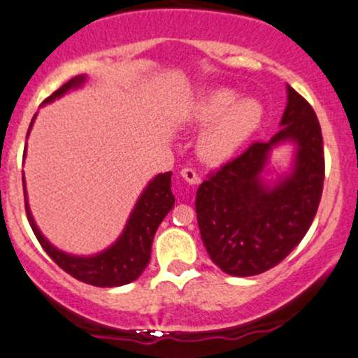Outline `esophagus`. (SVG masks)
<instances>
[{
	"instance_id": "34e87169",
	"label": "esophagus",
	"mask_w": 358,
	"mask_h": 358,
	"mask_svg": "<svg viewBox=\"0 0 358 358\" xmlns=\"http://www.w3.org/2000/svg\"><path fill=\"white\" fill-rule=\"evenodd\" d=\"M180 175H182V178L187 183H190V185H199L200 183V176L196 175V171L193 170V168H183V170L180 171Z\"/></svg>"
}]
</instances>
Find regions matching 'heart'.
<instances>
[{
    "mask_svg": "<svg viewBox=\"0 0 358 358\" xmlns=\"http://www.w3.org/2000/svg\"><path fill=\"white\" fill-rule=\"evenodd\" d=\"M264 109L254 97L236 99L231 89L205 90L188 109V121L203 126L196 139V153L210 165L229 162L262 124Z\"/></svg>",
    "mask_w": 358,
    "mask_h": 358,
    "instance_id": "obj_1",
    "label": "heart"
}]
</instances>
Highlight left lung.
<instances>
[{"label": "left lung", "mask_w": 358, "mask_h": 358, "mask_svg": "<svg viewBox=\"0 0 358 358\" xmlns=\"http://www.w3.org/2000/svg\"><path fill=\"white\" fill-rule=\"evenodd\" d=\"M297 145L294 171L271 187L262 171L274 145ZM324 180L322 127L305 97L287 85L281 129L252 143L196 190L195 210L208 256L231 276H256L301 242L318 210Z\"/></svg>", "instance_id": "left-lung-1"}]
</instances>
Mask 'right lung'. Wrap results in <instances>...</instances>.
<instances>
[{
  "label": "right lung",
  "instance_id": "obj_1",
  "mask_svg": "<svg viewBox=\"0 0 358 358\" xmlns=\"http://www.w3.org/2000/svg\"><path fill=\"white\" fill-rule=\"evenodd\" d=\"M84 76L73 77V79L65 82L60 89H57L50 97H47L45 102L55 101L57 97L64 96L71 89L79 87V85L84 84ZM34 121L35 116L31 119V124H34ZM28 133H30V129H28ZM23 192L24 210H27L28 222H30L31 231H34L45 252L65 273L71 274L72 278L99 287L122 286L131 281H136L141 276V273L146 269L148 262H150L151 244H153V237L156 231H158V225L162 224L166 213L175 205V196L171 193V171L159 173L151 180L150 185L145 188V192L138 199L136 205H134V210L131 212L129 220H127L126 229L122 231L121 237L109 249L102 250V252L96 254V256L80 257L62 252V250L53 248L50 242L45 239L30 213L27 190H24V180Z\"/></svg>",
  "mask_w": 358,
  "mask_h": 358
}]
</instances>
